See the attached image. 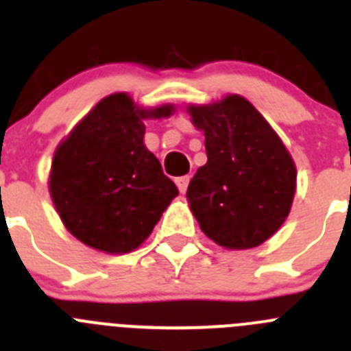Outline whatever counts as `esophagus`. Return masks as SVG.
<instances>
[{"instance_id": "1", "label": "esophagus", "mask_w": 351, "mask_h": 351, "mask_svg": "<svg viewBox=\"0 0 351 351\" xmlns=\"http://www.w3.org/2000/svg\"><path fill=\"white\" fill-rule=\"evenodd\" d=\"M189 176H180V178H176V185H178V191L182 192H185L187 191V187H189Z\"/></svg>"}]
</instances>
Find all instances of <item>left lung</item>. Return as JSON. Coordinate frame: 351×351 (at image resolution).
I'll return each mask as SVG.
<instances>
[{"label":"left lung","instance_id":"obj_1","mask_svg":"<svg viewBox=\"0 0 351 351\" xmlns=\"http://www.w3.org/2000/svg\"><path fill=\"white\" fill-rule=\"evenodd\" d=\"M187 112L204 132L208 156L187 189L199 227L227 250L262 245L292 208L298 180L292 156L269 122L238 94L189 105Z\"/></svg>","mask_w":351,"mask_h":351}]
</instances>
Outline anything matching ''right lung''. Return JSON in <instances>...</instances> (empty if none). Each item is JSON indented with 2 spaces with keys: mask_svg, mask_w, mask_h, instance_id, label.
<instances>
[{
  "mask_svg": "<svg viewBox=\"0 0 351 351\" xmlns=\"http://www.w3.org/2000/svg\"><path fill=\"white\" fill-rule=\"evenodd\" d=\"M173 105L141 108L129 94L106 96L59 143L49 191L66 229L105 254H128L150 236L178 195L143 143L145 119Z\"/></svg>",
  "mask_w": 351,
  "mask_h": 351,
  "instance_id": "obj_1",
  "label": "right lung"
}]
</instances>
